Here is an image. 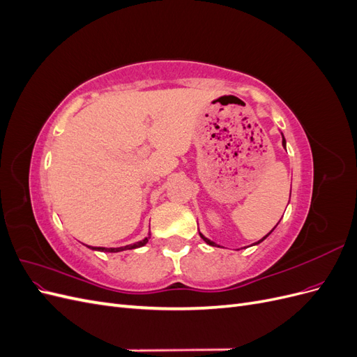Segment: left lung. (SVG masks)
<instances>
[{
    "mask_svg": "<svg viewBox=\"0 0 357 357\" xmlns=\"http://www.w3.org/2000/svg\"><path fill=\"white\" fill-rule=\"evenodd\" d=\"M282 137H283V147H284V149H286V139H284V135H283V132H282ZM277 225H278V223H277ZM277 225H275V226H277ZM275 226H274V228H273V231H274V229H275ZM273 231H271V232H273ZM271 232H268V234H266V235H265V236H264V238H262V240H259V241H257V243H255V244H253V245H257V244H261V243H262V241H264V240H265V238H266V236H268V235H269V234H271ZM199 235H201V238H202V240H204V241H205V243H207V244H208V245H213V247H215V245H218V247H220V245H219V244H215V243H214V241H211V240H208V238H207V236H204V235H202V234H201V232H199Z\"/></svg>",
    "mask_w": 357,
    "mask_h": 357,
    "instance_id": "1",
    "label": "left lung"
}]
</instances>
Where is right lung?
<instances>
[{
	"label": "right lung",
	"instance_id": "obj_1",
	"mask_svg": "<svg viewBox=\"0 0 357 357\" xmlns=\"http://www.w3.org/2000/svg\"><path fill=\"white\" fill-rule=\"evenodd\" d=\"M149 240H150V231H149V234H147L146 238L139 240V241H137V243H134V244H129V245H123V247H110V248H107V247H92V245H86V247H89L91 250H96V252H104V253H107V252H109V253H117V252L132 250V248L143 247V245H146V244L149 243Z\"/></svg>",
	"mask_w": 357,
	"mask_h": 357
}]
</instances>
